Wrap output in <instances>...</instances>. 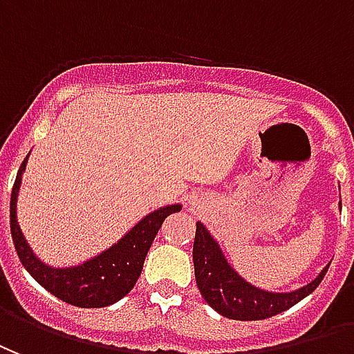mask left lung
I'll list each match as a JSON object with an SVG mask.
<instances>
[{
  "mask_svg": "<svg viewBox=\"0 0 354 354\" xmlns=\"http://www.w3.org/2000/svg\"><path fill=\"white\" fill-rule=\"evenodd\" d=\"M192 260L196 283L203 300L216 313L234 321H262L290 309L313 292L326 275L330 266L322 268V272L306 286H300L290 292H270L251 285L234 270V266L224 257L218 241L200 221L196 223Z\"/></svg>",
  "mask_w": 354,
  "mask_h": 354,
  "instance_id": "obj_1",
  "label": "left lung"
}]
</instances>
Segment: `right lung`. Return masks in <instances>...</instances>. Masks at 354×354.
Masks as SVG:
<instances>
[{
  "mask_svg": "<svg viewBox=\"0 0 354 354\" xmlns=\"http://www.w3.org/2000/svg\"><path fill=\"white\" fill-rule=\"evenodd\" d=\"M28 158L30 154L18 169L11 194V236L22 266L43 288L62 301L77 308H107L124 298L136 285L139 273L143 270L147 252L151 249L162 223L166 221L167 215L180 211L183 205L171 203L147 213L117 243L97 252L95 257H90L81 264L62 268L48 266L33 252L18 224L17 203Z\"/></svg>",
  "mask_w": 354,
  "mask_h": 354,
  "instance_id": "add662e5",
  "label": "right lung"
}]
</instances>
